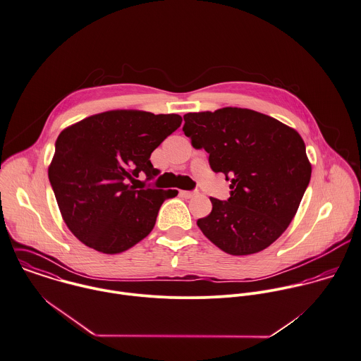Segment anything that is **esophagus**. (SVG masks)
Returning a JSON list of instances; mask_svg holds the SVG:
<instances>
[{
	"label": "esophagus",
	"instance_id": "34e87169",
	"mask_svg": "<svg viewBox=\"0 0 361 361\" xmlns=\"http://www.w3.org/2000/svg\"><path fill=\"white\" fill-rule=\"evenodd\" d=\"M198 192L197 191H180V197L185 198V200H190V198H194Z\"/></svg>",
	"mask_w": 361,
	"mask_h": 361
}]
</instances>
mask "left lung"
<instances>
[{"mask_svg":"<svg viewBox=\"0 0 361 361\" xmlns=\"http://www.w3.org/2000/svg\"><path fill=\"white\" fill-rule=\"evenodd\" d=\"M183 131L209 166L230 180V198H211L212 212L198 219L202 233L231 255L259 252L276 241L295 215L311 178L298 133L262 113L224 107L188 113Z\"/></svg>","mask_w":361,"mask_h":361,"instance_id":"obj_1","label":"left lung"}]
</instances>
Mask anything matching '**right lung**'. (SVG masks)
I'll list each match as a JSON object with an SVG mask.
<instances>
[{"label": "right lung", "instance_id": "right-lung-1", "mask_svg": "<svg viewBox=\"0 0 361 361\" xmlns=\"http://www.w3.org/2000/svg\"><path fill=\"white\" fill-rule=\"evenodd\" d=\"M178 114L113 110L66 128L56 141L49 180L64 221L85 245L123 252L153 228L161 204L177 190L144 185L160 171L152 152L181 126Z\"/></svg>", "mask_w": 361, "mask_h": 361}]
</instances>
